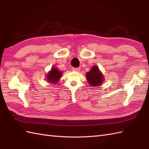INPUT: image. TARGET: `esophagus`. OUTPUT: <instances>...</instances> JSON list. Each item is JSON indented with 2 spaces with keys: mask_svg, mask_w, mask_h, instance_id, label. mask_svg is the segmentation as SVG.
<instances>
[{
  "mask_svg": "<svg viewBox=\"0 0 149 149\" xmlns=\"http://www.w3.org/2000/svg\"><path fill=\"white\" fill-rule=\"evenodd\" d=\"M80 70L79 68H72V70L75 72H79Z\"/></svg>",
  "mask_w": 149,
  "mask_h": 149,
  "instance_id": "34e87169",
  "label": "esophagus"
}]
</instances>
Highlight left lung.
<instances>
[{
    "label": "left lung",
    "mask_w": 149,
    "mask_h": 149,
    "mask_svg": "<svg viewBox=\"0 0 149 149\" xmlns=\"http://www.w3.org/2000/svg\"><path fill=\"white\" fill-rule=\"evenodd\" d=\"M86 79L91 86H99L104 81V75L98 66H93L91 70L86 73Z\"/></svg>",
    "instance_id": "8db88e82"
}]
</instances>
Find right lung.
Returning <instances> with one entry per match:
<instances>
[{"instance_id": "add662e5", "label": "right lung", "mask_w": 149, "mask_h": 149, "mask_svg": "<svg viewBox=\"0 0 149 149\" xmlns=\"http://www.w3.org/2000/svg\"><path fill=\"white\" fill-rule=\"evenodd\" d=\"M62 74L63 72L61 71H59L58 68L54 66L47 73L46 75V79L49 83L57 84L59 82Z\"/></svg>"}]
</instances>
